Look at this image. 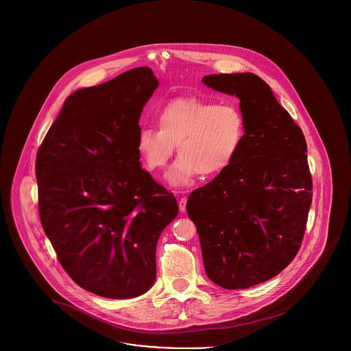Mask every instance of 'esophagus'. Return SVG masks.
Returning a JSON list of instances; mask_svg holds the SVG:
<instances>
[{
	"instance_id": "obj_1",
	"label": "esophagus",
	"mask_w": 351,
	"mask_h": 351,
	"mask_svg": "<svg viewBox=\"0 0 351 351\" xmlns=\"http://www.w3.org/2000/svg\"><path fill=\"white\" fill-rule=\"evenodd\" d=\"M186 202H187V198H186V197H182V198L180 199V210H181V213L186 211Z\"/></svg>"
}]
</instances>
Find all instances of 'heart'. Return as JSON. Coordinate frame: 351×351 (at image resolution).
<instances>
[{"instance_id":"heart-1","label":"heart","mask_w":351,"mask_h":351,"mask_svg":"<svg viewBox=\"0 0 351 351\" xmlns=\"http://www.w3.org/2000/svg\"><path fill=\"white\" fill-rule=\"evenodd\" d=\"M157 128L137 133V152L149 170H160L177 145L181 156L167 178L184 184L198 173L213 177L235 160L244 140L243 113L232 103H215L198 97H177L157 112Z\"/></svg>"}]
</instances>
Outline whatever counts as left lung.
Returning <instances> with one entry per match:
<instances>
[{
	"instance_id": "obj_1",
	"label": "left lung",
	"mask_w": 351,
	"mask_h": 351,
	"mask_svg": "<svg viewBox=\"0 0 351 351\" xmlns=\"http://www.w3.org/2000/svg\"><path fill=\"white\" fill-rule=\"evenodd\" d=\"M202 82L239 97L245 132L232 164L194 190L186 210L208 278L224 289H247L278 275L301 247L313 195L306 141L258 75Z\"/></svg>"
}]
</instances>
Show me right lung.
Returning a JSON list of instances; mask_svg holds the SVG:
<instances>
[{
    "instance_id": "obj_1",
    "label": "right lung",
    "mask_w": 351,
    "mask_h": 351,
    "mask_svg": "<svg viewBox=\"0 0 351 351\" xmlns=\"http://www.w3.org/2000/svg\"><path fill=\"white\" fill-rule=\"evenodd\" d=\"M158 80L137 67L73 93L38 149V210L69 276L108 298L144 295L157 241L178 214L140 165V116Z\"/></svg>"
}]
</instances>
